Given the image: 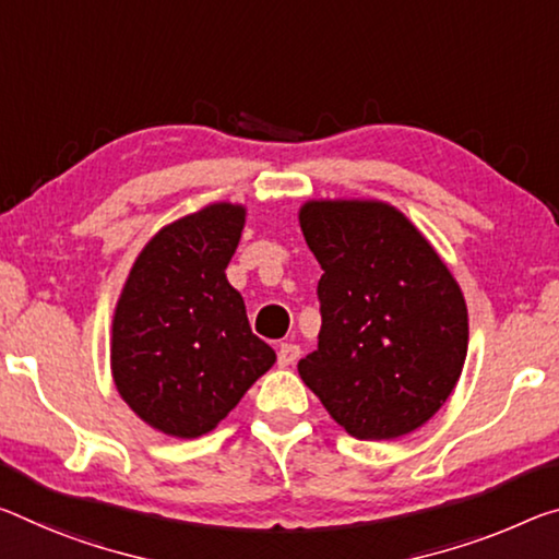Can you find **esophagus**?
<instances>
[{
	"label": "esophagus",
	"mask_w": 559,
	"mask_h": 559,
	"mask_svg": "<svg viewBox=\"0 0 559 559\" xmlns=\"http://www.w3.org/2000/svg\"><path fill=\"white\" fill-rule=\"evenodd\" d=\"M298 358H300V348L296 343H281L278 345V366L281 368L294 366Z\"/></svg>",
	"instance_id": "1"
}]
</instances>
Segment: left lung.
Returning a JSON list of instances; mask_svg holds the SVG:
<instances>
[{
  "label": "left lung",
  "mask_w": 559,
  "mask_h": 559,
  "mask_svg": "<svg viewBox=\"0 0 559 559\" xmlns=\"http://www.w3.org/2000/svg\"><path fill=\"white\" fill-rule=\"evenodd\" d=\"M300 231L321 263L318 348L304 383L358 440L418 430L455 391L467 306L453 273L411 218L376 199H311Z\"/></svg>",
  "instance_id": "left-lung-1"
}]
</instances>
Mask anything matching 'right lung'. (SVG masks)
<instances>
[{
    "label": "right lung",
    "mask_w": 559,
    "mask_h": 559,
    "mask_svg": "<svg viewBox=\"0 0 559 559\" xmlns=\"http://www.w3.org/2000/svg\"><path fill=\"white\" fill-rule=\"evenodd\" d=\"M243 226L246 206L228 201L174 221L141 248L121 288L114 385L164 436H206L276 362L226 278Z\"/></svg>",
    "instance_id": "1"
}]
</instances>
